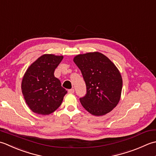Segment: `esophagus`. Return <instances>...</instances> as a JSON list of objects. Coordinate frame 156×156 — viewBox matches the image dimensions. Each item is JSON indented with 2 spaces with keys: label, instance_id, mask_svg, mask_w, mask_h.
Wrapping results in <instances>:
<instances>
[{
  "label": "esophagus",
  "instance_id": "34e87169",
  "mask_svg": "<svg viewBox=\"0 0 156 156\" xmlns=\"http://www.w3.org/2000/svg\"><path fill=\"white\" fill-rule=\"evenodd\" d=\"M75 92L74 89H71V90H68V93L69 94H73Z\"/></svg>",
  "mask_w": 156,
  "mask_h": 156
}]
</instances>
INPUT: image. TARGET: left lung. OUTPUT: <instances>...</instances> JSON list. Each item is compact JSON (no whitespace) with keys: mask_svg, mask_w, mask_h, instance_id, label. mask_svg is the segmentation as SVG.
I'll use <instances>...</instances> for the list:
<instances>
[{"mask_svg":"<svg viewBox=\"0 0 156 156\" xmlns=\"http://www.w3.org/2000/svg\"><path fill=\"white\" fill-rule=\"evenodd\" d=\"M86 84L87 94L80 98L83 107L92 115L111 112L119 104L122 79L116 65L103 54L87 52L74 57Z\"/></svg>","mask_w":156,"mask_h":156,"instance_id":"8db88e82","label":"left lung"}]
</instances>
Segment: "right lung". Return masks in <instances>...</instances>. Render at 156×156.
<instances>
[{"instance_id":"right-lung-1","label":"right lung","mask_w":156,"mask_h":156,"mask_svg":"<svg viewBox=\"0 0 156 156\" xmlns=\"http://www.w3.org/2000/svg\"><path fill=\"white\" fill-rule=\"evenodd\" d=\"M63 56L45 54L34 61L25 71L21 91L31 111L48 115L61 105L67 91L54 75Z\"/></svg>"}]
</instances>
